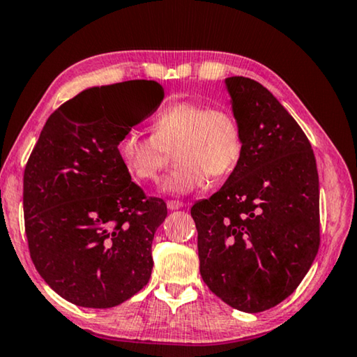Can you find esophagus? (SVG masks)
Returning <instances> with one entry per match:
<instances>
[{
  "instance_id": "esophagus-1",
  "label": "esophagus",
  "mask_w": 357,
  "mask_h": 357,
  "mask_svg": "<svg viewBox=\"0 0 357 357\" xmlns=\"http://www.w3.org/2000/svg\"><path fill=\"white\" fill-rule=\"evenodd\" d=\"M166 205H167L169 210H178V208H183L185 207V204L183 202H178V201H167Z\"/></svg>"
}]
</instances>
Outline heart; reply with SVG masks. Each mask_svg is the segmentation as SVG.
Returning a JSON list of instances; mask_svg holds the SVG:
<instances>
[{"label": "heart", "instance_id": "obj_1", "mask_svg": "<svg viewBox=\"0 0 357 357\" xmlns=\"http://www.w3.org/2000/svg\"><path fill=\"white\" fill-rule=\"evenodd\" d=\"M175 149L177 169L162 180L172 196H186L207 186L208 177L222 178L240 162L243 130L229 108H210L196 100L169 103L152 119V133L128 130L119 137L116 152L125 171L136 182L160 178Z\"/></svg>", "mask_w": 357, "mask_h": 357}]
</instances>
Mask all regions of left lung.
<instances>
[{
  "label": "left lung",
  "mask_w": 357,
  "mask_h": 357,
  "mask_svg": "<svg viewBox=\"0 0 357 357\" xmlns=\"http://www.w3.org/2000/svg\"><path fill=\"white\" fill-rule=\"evenodd\" d=\"M243 155L220 191L191 208L201 276L249 314L289 298L320 248L315 155L298 122L257 81L226 79Z\"/></svg>",
  "instance_id": "1"
}]
</instances>
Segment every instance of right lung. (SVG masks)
<instances>
[{"label": "right lung", "instance_id": "right-lung-1", "mask_svg": "<svg viewBox=\"0 0 357 357\" xmlns=\"http://www.w3.org/2000/svg\"><path fill=\"white\" fill-rule=\"evenodd\" d=\"M125 83L133 102L127 125L103 112L73 117L117 84L83 91L48 117L24 167L31 260L59 296L81 307H114L147 285L153 235L167 215L162 199L131 182L116 152L119 137L156 111L165 91L156 81Z\"/></svg>", "mask_w": 357, "mask_h": 357}]
</instances>
